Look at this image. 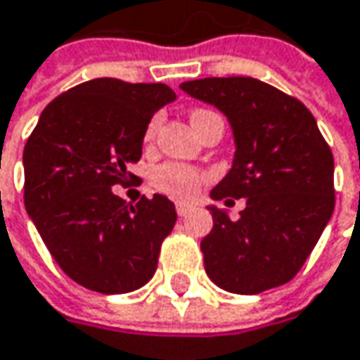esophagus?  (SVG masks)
Segmentation results:
<instances>
[{"label": "esophagus", "mask_w": 360, "mask_h": 360, "mask_svg": "<svg viewBox=\"0 0 360 360\" xmlns=\"http://www.w3.org/2000/svg\"><path fill=\"white\" fill-rule=\"evenodd\" d=\"M175 208H177V214H179V216H187V214L193 210V206H189V204H181V202L175 206Z\"/></svg>", "instance_id": "1"}]
</instances>
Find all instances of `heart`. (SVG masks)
Segmentation results:
<instances>
[{"label": "heart", "instance_id": "obj_1", "mask_svg": "<svg viewBox=\"0 0 360 360\" xmlns=\"http://www.w3.org/2000/svg\"><path fill=\"white\" fill-rule=\"evenodd\" d=\"M210 117H216V113L206 111V109H195V111H191V125L198 127L200 123H204ZM158 125H160L158 117L150 119V123L146 125V131H144V144L154 142ZM204 181H206V175L202 171H198L193 167H187V165H177V162L162 165L152 173V185L158 191H162V193H167V195H171L175 200L195 198L198 191L202 189Z\"/></svg>", "mask_w": 360, "mask_h": 360}]
</instances>
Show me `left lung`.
Listing matches in <instances>:
<instances>
[{"instance_id":"left-lung-1","label":"left lung","mask_w":360,"mask_h":360,"mask_svg":"<svg viewBox=\"0 0 360 360\" xmlns=\"http://www.w3.org/2000/svg\"><path fill=\"white\" fill-rule=\"evenodd\" d=\"M181 90L214 105L233 127L235 160L210 191L212 200L247 202L237 220L208 206L214 226L202 239L206 274L235 295L286 284L336 204L334 156L315 117L295 96L255 78H204L183 82Z\"/></svg>"}]
</instances>
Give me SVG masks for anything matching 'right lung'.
Returning <instances> with one entry per match:
<instances>
[{
	"mask_svg": "<svg viewBox=\"0 0 360 360\" xmlns=\"http://www.w3.org/2000/svg\"><path fill=\"white\" fill-rule=\"evenodd\" d=\"M177 96L167 84L96 78L51 101L24 146V206L59 268L84 288L121 295L156 272L175 204L113 193L142 156L152 115Z\"/></svg>",
	"mask_w": 360,
	"mask_h": 360,
	"instance_id": "right-lung-1",
	"label": "right lung"
}]
</instances>
